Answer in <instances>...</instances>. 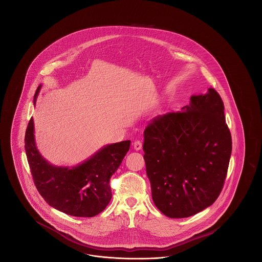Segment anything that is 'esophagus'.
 <instances>
[{
	"label": "esophagus",
	"instance_id": "esophagus-1",
	"mask_svg": "<svg viewBox=\"0 0 262 262\" xmlns=\"http://www.w3.org/2000/svg\"><path fill=\"white\" fill-rule=\"evenodd\" d=\"M142 147V142L140 140H136L134 142V148L136 150H140Z\"/></svg>",
	"mask_w": 262,
	"mask_h": 262
}]
</instances>
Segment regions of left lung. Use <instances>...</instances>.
<instances>
[{"instance_id":"left-lung-1","label":"left lung","mask_w":262,"mask_h":262,"mask_svg":"<svg viewBox=\"0 0 262 262\" xmlns=\"http://www.w3.org/2000/svg\"><path fill=\"white\" fill-rule=\"evenodd\" d=\"M144 161L156 207L186 218L218 199L232 152L224 103L209 88L182 111L153 118L144 129Z\"/></svg>"}]
</instances>
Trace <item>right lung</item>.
<instances>
[{
	"label": "right lung",
	"instance_id": "obj_1",
	"mask_svg": "<svg viewBox=\"0 0 262 262\" xmlns=\"http://www.w3.org/2000/svg\"><path fill=\"white\" fill-rule=\"evenodd\" d=\"M25 142L30 172L41 196L57 210L75 217H93L106 208L112 199L110 179L130 145L129 140L107 145L85 162L70 169L55 167L40 155L34 141L32 118L25 132Z\"/></svg>",
	"mask_w": 262,
	"mask_h": 262
}]
</instances>
